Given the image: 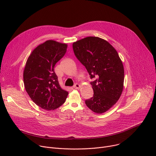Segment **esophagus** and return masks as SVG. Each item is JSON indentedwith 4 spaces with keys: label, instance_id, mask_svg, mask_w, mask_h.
Wrapping results in <instances>:
<instances>
[{
    "label": "esophagus",
    "instance_id": "esophagus-1",
    "mask_svg": "<svg viewBox=\"0 0 156 156\" xmlns=\"http://www.w3.org/2000/svg\"><path fill=\"white\" fill-rule=\"evenodd\" d=\"M80 87V85L78 83H76V84H75V85L73 86V88H75V89H79Z\"/></svg>",
    "mask_w": 156,
    "mask_h": 156
}]
</instances>
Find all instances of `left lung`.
I'll return each mask as SVG.
<instances>
[{"label": "left lung", "mask_w": 156, "mask_h": 156, "mask_svg": "<svg viewBox=\"0 0 156 156\" xmlns=\"http://www.w3.org/2000/svg\"><path fill=\"white\" fill-rule=\"evenodd\" d=\"M76 58L86 68L94 96L85 101L95 113L108 111L119 100L123 89L124 68L119 55L108 42L96 37H88L73 44Z\"/></svg>", "instance_id": "1"}]
</instances>
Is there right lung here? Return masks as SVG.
<instances>
[{
  "label": "right lung",
  "mask_w": 156,
  "mask_h": 156,
  "mask_svg": "<svg viewBox=\"0 0 156 156\" xmlns=\"http://www.w3.org/2000/svg\"><path fill=\"white\" fill-rule=\"evenodd\" d=\"M68 45L47 40L37 46L28 58L23 72L26 91L31 99L44 109L51 111L62 105L68 92L62 89L54 66L64 55Z\"/></svg>",
  "instance_id": "1"
}]
</instances>
